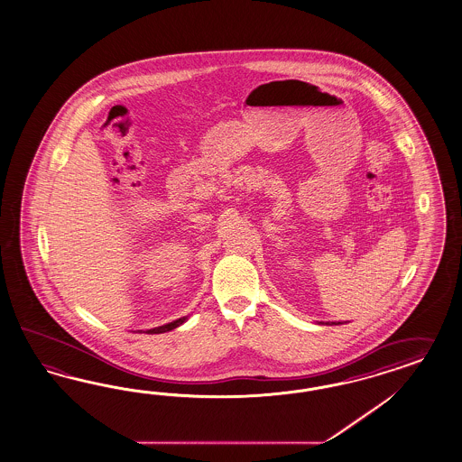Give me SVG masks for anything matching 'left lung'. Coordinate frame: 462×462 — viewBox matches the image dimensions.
Instances as JSON below:
<instances>
[{"label":"left lung","instance_id":"8db88e82","mask_svg":"<svg viewBox=\"0 0 462 462\" xmlns=\"http://www.w3.org/2000/svg\"><path fill=\"white\" fill-rule=\"evenodd\" d=\"M331 323H333V325H340V321H338V323H335V321H331ZM327 325H328V323H327Z\"/></svg>","mask_w":462,"mask_h":462}]
</instances>
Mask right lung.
Listing matches in <instances>:
<instances>
[{
	"mask_svg": "<svg viewBox=\"0 0 462 462\" xmlns=\"http://www.w3.org/2000/svg\"><path fill=\"white\" fill-rule=\"evenodd\" d=\"M188 319V317H182V319H176V321H171V323H167V325H162V327H157V328H151V330L145 331V333H151V335H154V333H164V331L174 330V328H178L179 325H182L184 321Z\"/></svg>",
	"mask_w": 462,
	"mask_h": 462,
	"instance_id": "add662e5",
	"label": "right lung"
}]
</instances>
